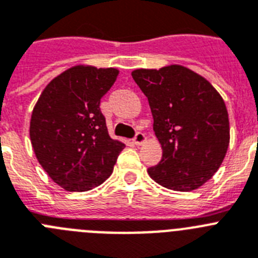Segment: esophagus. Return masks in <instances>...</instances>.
Masks as SVG:
<instances>
[{"mask_svg": "<svg viewBox=\"0 0 258 258\" xmlns=\"http://www.w3.org/2000/svg\"><path fill=\"white\" fill-rule=\"evenodd\" d=\"M147 142V136L143 134V132H136L135 138H134V143H135L136 145H142L143 143Z\"/></svg>", "mask_w": 258, "mask_h": 258, "instance_id": "1", "label": "esophagus"}]
</instances>
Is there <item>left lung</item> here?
<instances>
[{"label": "left lung", "instance_id": "8db88e82", "mask_svg": "<svg viewBox=\"0 0 258 258\" xmlns=\"http://www.w3.org/2000/svg\"><path fill=\"white\" fill-rule=\"evenodd\" d=\"M131 75L147 96L162 148V160L148 169L149 176L172 191H194L205 184L230 144L222 96L204 76L180 64L138 69Z\"/></svg>", "mask_w": 258, "mask_h": 258}]
</instances>
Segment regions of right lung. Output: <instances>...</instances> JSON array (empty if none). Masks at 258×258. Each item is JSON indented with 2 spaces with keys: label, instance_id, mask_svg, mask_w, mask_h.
I'll use <instances>...</instances> for the list:
<instances>
[{
  "label": "right lung",
  "instance_id": "add662e5",
  "mask_svg": "<svg viewBox=\"0 0 258 258\" xmlns=\"http://www.w3.org/2000/svg\"><path fill=\"white\" fill-rule=\"evenodd\" d=\"M119 74L114 67H70L49 83L32 110L30 138L39 163L70 192L102 184L126 145L109 136L100 101Z\"/></svg>",
  "mask_w": 258,
  "mask_h": 258
}]
</instances>
